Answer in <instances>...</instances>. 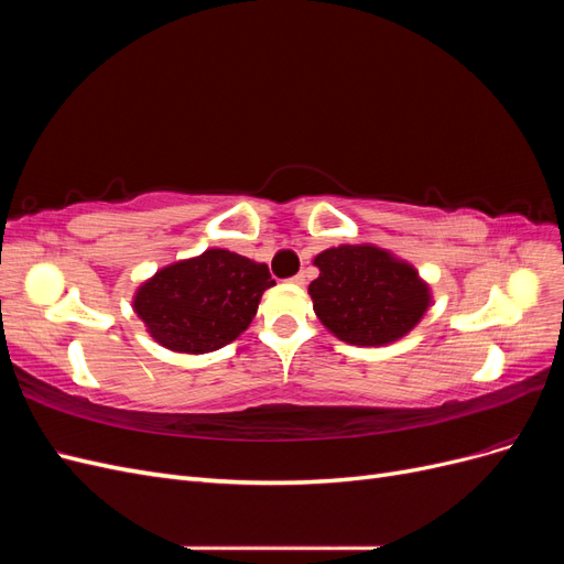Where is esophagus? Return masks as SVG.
I'll use <instances>...</instances> for the list:
<instances>
[{"label": "esophagus", "mask_w": 564, "mask_h": 564, "mask_svg": "<svg viewBox=\"0 0 564 564\" xmlns=\"http://www.w3.org/2000/svg\"><path fill=\"white\" fill-rule=\"evenodd\" d=\"M289 282L296 284V286H303V284H305V275H303V272H299V275H296V278H292Z\"/></svg>", "instance_id": "1"}]
</instances>
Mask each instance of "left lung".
I'll use <instances>...</instances> for the list:
<instances>
[{"mask_svg":"<svg viewBox=\"0 0 564 564\" xmlns=\"http://www.w3.org/2000/svg\"><path fill=\"white\" fill-rule=\"evenodd\" d=\"M319 278L308 294L317 319L338 340L379 348L412 332L433 303L419 270L377 245H338L319 251Z\"/></svg>","mask_w":564,"mask_h":564,"instance_id":"8db88e82","label":"left lung"}]
</instances>
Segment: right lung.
<instances>
[{"mask_svg":"<svg viewBox=\"0 0 564 564\" xmlns=\"http://www.w3.org/2000/svg\"><path fill=\"white\" fill-rule=\"evenodd\" d=\"M272 284L265 263L207 249L160 268L135 289L131 305L162 348L202 355L232 344Z\"/></svg>","mask_w":564,"mask_h":564,"instance_id":"right-lung-1","label":"right lung"}]
</instances>
